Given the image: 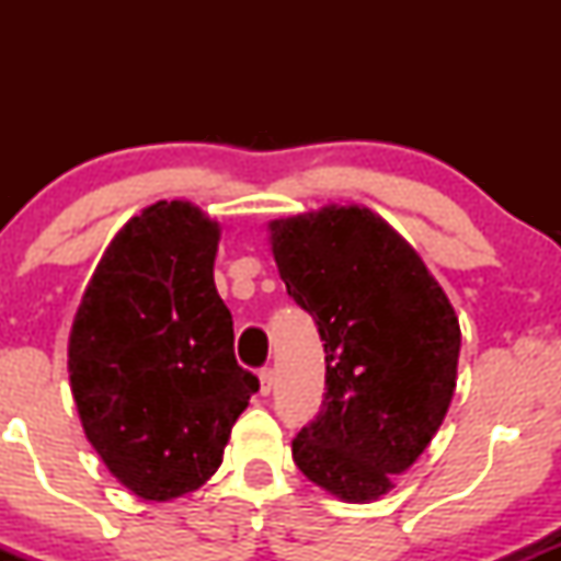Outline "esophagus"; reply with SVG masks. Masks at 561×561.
Returning <instances> with one entry per match:
<instances>
[{
  "label": "esophagus",
  "mask_w": 561,
  "mask_h": 561,
  "mask_svg": "<svg viewBox=\"0 0 561 561\" xmlns=\"http://www.w3.org/2000/svg\"><path fill=\"white\" fill-rule=\"evenodd\" d=\"M259 379H261V396H268V392H272V388H274V371L272 369H261Z\"/></svg>",
  "instance_id": "1"
}]
</instances>
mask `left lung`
I'll use <instances>...</instances> for the list:
<instances>
[{"label":"left lung","instance_id":"8db88e82","mask_svg":"<svg viewBox=\"0 0 561 561\" xmlns=\"http://www.w3.org/2000/svg\"><path fill=\"white\" fill-rule=\"evenodd\" d=\"M268 244L327 353L324 405L293 440V459L334 499L371 504L446 420L459 317L420 253L364 205L274 218Z\"/></svg>","mask_w":561,"mask_h":561}]
</instances>
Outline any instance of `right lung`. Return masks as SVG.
<instances>
[{"label":"right lung","mask_w":561,"mask_h":561,"mask_svg":"<svg viewBox=\"0 0 561 561\" xmlns=\"http://www.w3.org/2000/svg\"><path fill=\"white\" fill-rule=\"evenodd\" d=\"M221 224L186 199H158L115 231L68 334L83 435L145 501L197 491L221 467L259 379L234 358L218 298Z\"/></svg>","instance_id":"add662e5"}]
</instances>
